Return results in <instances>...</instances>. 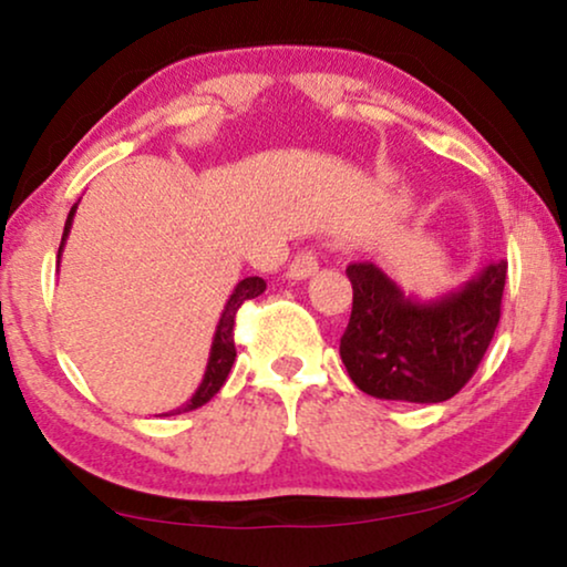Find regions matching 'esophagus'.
Masks as SVG:
<instances>
[{"mask_svg":"<svg viewBox=\"0 0 567 567\" xmlns=\"http://www.w3.org/2000/svg\"><path fill=\"white\" fill-rule=\"evenodd\" d=\"M316 269H319V256H316L313 251H300L288 267V277L290 279H308L311 275H316Z\"/></svg>","mask_w":567,"mask_h":567,"instance_id":"34e87169","label":"esophagus"}]
</instances>
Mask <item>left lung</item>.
<instances>
[{
	"label": "left lung",
	"mask_w": 567,
	"mask_h": 567,
	"mask_svg": "<svg viewBox=\"0 0 567 567\" xmlns=\"http://www.w3.org/2000/svg\"><path fill=\"white\" fill-rule=\"evenodd\" d=\"M505 271L508 261H489L462 288L422 300L373 261L350 264L352 313L339 354L354 386L417 404L458 394L493 342Z\"/></svg>",
	"instance_id": "obj_1"
}]
</instances>
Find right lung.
<instances>
[{
	"label": "right lung",
	"mask_w": 567,
	"mask_h": 567,
	"mask_svg": "<svg viewBox=\"0 0 567 567\" xmlns=\"http://www.w3.org/2000/svg\"><path fill=\"white\" fill-rule=\"evenodd\" d=\"M74 213H78V205H74L70 209V215H66L62 246H59V254H56V267H59V259H62L66 236H70V230H72ZM264 290H267V282H264L261 277H246V279H240V282L236 285V290L230 292L228 303H225V308H223L220 321H217V329H215V337H213V347H209V360H207L205 379H202L199 389L194 391L192 399H188L184 406H178V410L165 412V414L192 412V410H196V406L207 404L209 399H213L217 391H220V386L225 383V379H228V373H230V368H233V360H236V342H233V327H236L238 308L244 306L246 300L259 298Z\"/></svg>",
	"instance_id": "1"
}]
</instances>
